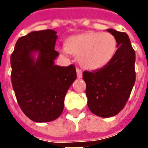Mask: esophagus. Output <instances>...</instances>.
Returning <instances> with one entry per match:
<instances>
[{
  "mask_svg": "<svg viewBox=\"0 0 148 148\" xmlns=\"http://www.w3.org/2000/svg\"><path fill=\"white\" fill-rule=\"evenodd\" d=\"M76 71H77V78H82V71L80 70V69H78V68H77Z\"/></svg>",
  "mask_w": 148,
  "mask_h": 148,
  "instance_id": "esophagus-1",
  "label": "esophagus"
}]
</instances>
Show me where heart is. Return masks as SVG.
<instances>
[{"instance_id": "b5f03b06", "label": "heart", "mask_w": 148, "mask_h": 148, "mask_svg": "<svg viewBox=\"0 0 148 148\" xmlns=\"http://www.w3.org/2000/svg\"><path fill=\"white\" fill-rule=\"evenodd\" d=\"M117 40L108 32H88L67 39L60 48L64 55L78 57L80 64L88 70H97L108 64L116 54Z\"/></svg>"}]
</instances>
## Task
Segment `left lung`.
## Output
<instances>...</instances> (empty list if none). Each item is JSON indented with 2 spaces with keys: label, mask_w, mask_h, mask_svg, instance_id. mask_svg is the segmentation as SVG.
Listing matches in <instances>:
<instances>
[{
  "label": "left lung",
  "mask_w": 148,
  "mask_h": 148,
  "mask_svg": "<svg viewBox=\"0 0 148 148\" xmlns=\"http://www.w3.org/2000/svg\"><path fill=\"white\" fill-rule=\"evenodd\" d=\"M107 31L117 40L116 54L103 67L82 74L89 109L105 118L113 116L124 109L136 82V53L129 37L112 28Z\"/></svg>",
  "instance_id": "obj_1"
}]
</instances>
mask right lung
Listing matches in <instances>:
<instances>
[{"mask_svg": "<svg viewBox=\"0 0 148 148\" xmlns=\"http://www.w3.org/2000/svg\"><path fill=\"white\" fill-rule=\"evenodd\" d=\"M56 33L32 32L18 39L11 55L15 95L21 110L35 122L52 121L62 114L65 96L77 77L74 65H55L59 55L55 50Z\"/></svg>", "mask_w": 148, "mask_h": 148, "instance_id": "add662e5", "label": "right lung"}]
</instances>
